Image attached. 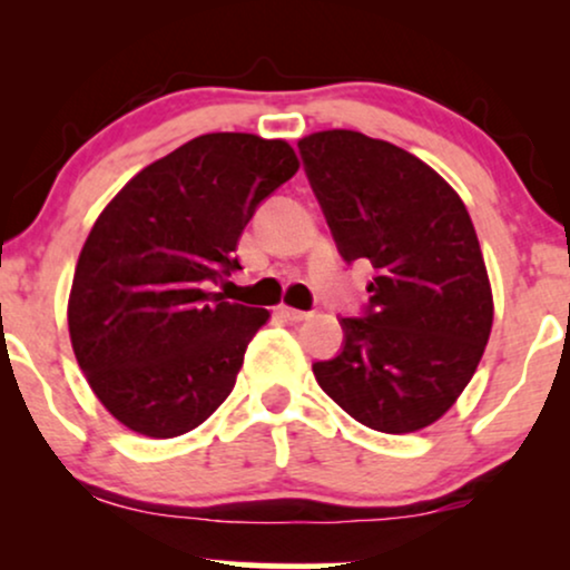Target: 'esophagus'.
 <instances>
[{"instance_id": "esophagus-1", "label": "esophagus", "mask_w": 570, "mask_h": 570, "mask_svg": "<svg viewBox=\"0 0 570 570\" xmlns=\"http://www.w3.org/2000/svg\"><path fill=\"white\" fill-rule=\"evenodd\" d=\"M276 313L281 318H286V322H303V318H307L305 311H297V307H289V305H278Z\"/></svg>"}]
</instances>
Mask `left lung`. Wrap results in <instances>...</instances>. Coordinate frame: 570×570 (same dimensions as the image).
<instances>
[{
  "mask_svg": "<svg viewBox=\"0 0 570 570\" xmlns=\"http://www.w3.org/2000/svg\"><path fill=\"white\" fill-rule=\"evenodd\" d=\"M297 147L340 257L375 267L370 303L340 318V353L313 375L364 426H429L472 381L493 326L472 217L434 168L394 144L322 130Z\"/></svg>",
  "mask_w": 570,
  "mask_h": 570,
  "instance_id": "left-lung-1",
  "label": "left lung"
}]
</instances>
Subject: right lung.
Listing matches in <instances>:
<instances>
[{
	"label": "right lung",
	"instance_id": "right-lung-1",
	"mask_svg": "<svg viewBox=\"0 0 570 570\" xmlns=\"http://www.w3.org/2000/svg\"><path fill=\"white\" fill-rule=\"evenodd\" d=\"M297 168L281 139L206 134L136 174L96 219L71 281L69 335L122 426L171 440L230 396L267 311L212 289L240 271V233Z\"/></svg>",
	"mask_w": 570,
	"mask_h": 570
}]
</instances>
